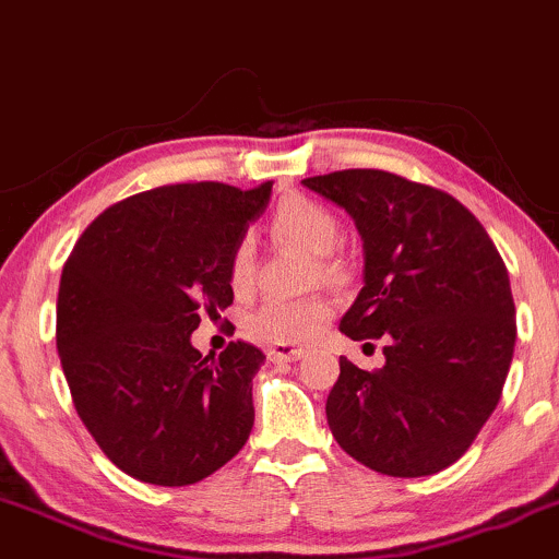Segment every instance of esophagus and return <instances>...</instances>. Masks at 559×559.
I'll use <instances>...</instances> for the list:
<instances>
[{"mask_svg": "<svg viewBox=\"0 0 559 559\" xmlns=\"http://www.w3.org/2000/svg\"><path fill=\"white\" fill-rule=\"evenodd\" d=\"M305 356V348L301 346H292V344H275L267 348V359L273 361H297Z\"/></svg>", "mask_w": 559, "mask_h": 559, "instance_id": "34e87169", "label": "esophagus"}]
</instances>
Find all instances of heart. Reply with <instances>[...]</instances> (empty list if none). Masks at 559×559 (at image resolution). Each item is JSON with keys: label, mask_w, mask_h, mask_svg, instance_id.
I'll return each instance as SVG.
<instances>
[{"label": "heart", "mask_w": 559, "mask_h": 559, "mask_svg": "<svg viewBox=\"0 0 559 559\" xmlns=\"http://www.w3.org/2000/svg\"><path fill=\"white\" fill-rule=\"evenodd\" d=\"M275 239L292 241L322 258V271L335 275L333 262L328 254L335 252L341 241L338 218L318 203L307 198L286 200L273 215ZM228 278L237 294L250 292L254 281V245L252 239H241L231 252L228 262ZM333 305L325 297L305 299H271L252 314L247 328L254 338L271 341V344H299V341L314 338L331 318Z\"/></svg>", "instance_id": "b5f03b06"}]
</instances>
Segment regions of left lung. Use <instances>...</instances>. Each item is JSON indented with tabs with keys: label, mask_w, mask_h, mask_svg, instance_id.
Masks as SVG:
<instances>
[{
	"label": "left lung",
	"mask_w": 559,
	"mask_h": 559,
	"mask_svg": "<svg viewBox=\"0 0 559 559\" xmlns=\"http://www.w3.org/2000/svg\"><path fill=\"white\" fill-rule=\"evenodd\" d=\"M352 215L365 286L341 318L352 341L385 338V367L341 356L325 414L352 459L429 476L466 453L495 412L515 348L508 267L468 207L378 169L301 181Z\"/></svg>",
	"instance_id": "1"
}]
</instances>
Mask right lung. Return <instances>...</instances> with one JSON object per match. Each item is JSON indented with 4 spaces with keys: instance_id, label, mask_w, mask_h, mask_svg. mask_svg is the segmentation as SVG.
<instances>
[{
    "instance_id": "add662e5",
    "label": "right lung",
    "mask_w": 559,
    "mask_h": 559,
    "mask_svg": "<svg viewBox=\"0 0 559 559\" xmlns=\"http://www.w3.org/2000/svg\"><path fill=\"white\" fill-rule=\"evenodd\" d=\"M271 187L194 181L132 194L100 213L64 262L57 352L72 403L134 479L194 484L252 432V378L265 354L237 341L215 359L190 335L234 301L228 262Z\"/></svg>"
}]
</instances>
